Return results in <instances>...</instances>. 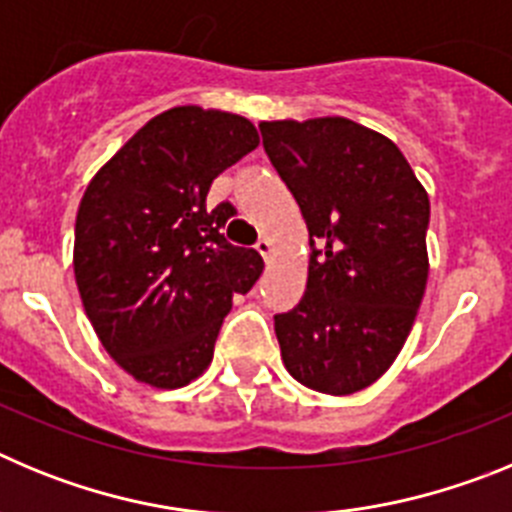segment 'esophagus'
I'll return each mask as SVG.
<instances>
[{
	"instance_id": "1",
	"label": "esophagus",
	"mask_w": 512,
	"mask_h": 512,
	"mask_svg": "<svg viewBox=\"0 0 512 512\" xmlns=\"http://www.w3.org/2000/svg\"><path fill=\"white\" fill-rule=\"evenodd\" d=\"M256 251H259L266 261H269L271 253H274V243H271L269 238H261V241L256 243Z\"/></svg>"
}]
</instances>
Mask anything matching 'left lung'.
<instances>
[{"label":"left lung","instance_id":"8db88e82","mask_svg":"<svg viewBox=\"0 0 512 512\" xmlns=\"http://www.w3.org/2000/svg\"><path fill=\"white\" fill-rule=\"evenodd\" d=\"M271 166L310 233L302 300L274 315L287 372L323 395L377 382L428 282L431 202L390 138L346 117L261 122Z\"/></svg>","mask_w":512,"mask_h":512}]
</instances>
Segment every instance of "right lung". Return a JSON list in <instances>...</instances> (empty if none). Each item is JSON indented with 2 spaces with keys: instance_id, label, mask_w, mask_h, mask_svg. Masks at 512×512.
Segmentation results:
<instances>
[{
  "instance_id": "right-lung-1",
  "label": "right lung",
  "mask_w": 512,
  "mask_h": 512,
  "mask_svg": "<svg viewBox=\"0 0 512 512\" xmlns=\"http://www.w3.org/2000/svg\"><path fill=\"white\" fill-rule=\"evenodd\" d=\"M259 146L241 115L174 107L148 120L81 197L74 274L107 354L158 390L184 387L212 361L217 333L264 271L220 230L235 207L207 210L217 174Z\"/></svg>"
}]
</instances>
